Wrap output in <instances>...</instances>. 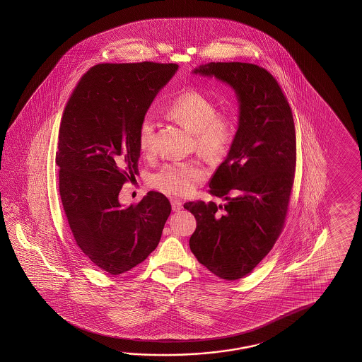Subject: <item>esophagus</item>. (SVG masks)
Segmentation results:
<instances>
[{
    "mask_svg": "<svg viewBox=\"0 0 362 362\" xmlns=\"http://www.w3.org/2000/svg\"><path fill=\"white\" fill-rule=\"evenodd\" d=\"M170 204H172L173 212H178V211L182 209V202H181V200L172 199L170 200Z\"/></svg>",
    "mask_w": 362,
    "mask_h": 362,
    "instance_id": "obj_1",
    "label": "esophagus"
}]
</instances>
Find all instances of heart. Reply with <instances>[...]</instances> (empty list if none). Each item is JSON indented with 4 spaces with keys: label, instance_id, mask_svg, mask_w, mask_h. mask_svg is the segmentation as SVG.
I'll return each instance as SVG.
<instances>
[{
    "label": "heart",
    "instance_id": "1",
    "mask_svg": "<svg viewBox=\"0 0 362 362\" xmlns=\"http://www.w3.org/2000/svg\"><path fill=\"white\" fill-rule=\"evenodd\" d=\"M168 115L194 133L195 145L208 158L225 154L237 133V117L231 112L217 111V103L206 93L198 89H186L170 100ZM154 117L146 114L139 127V147L141 153L154 151ZM206 168L198 160L168 163L151 176L156 190L185 197L197 189L206 178Z\"/></svg>",
    "mask_w": 362,
    "mask_h": 362
}]
</instances>
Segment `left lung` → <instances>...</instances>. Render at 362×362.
Returning a JSON list of instances; mask_svg holds the SVG:
<instances>
[{
    "mask_svg": "<svg viewBox=\"0 0 362 362\" xmlns=\"http://www.w3.org/2000/svg\"><path fill=\"white\" fill-rule=\"evenodd\" d=\"M194 72L223 80L238 95V131L208 190L225 203L184 204L197 220L189 242L197 260L235 281L257 267L284 230L296 168L293 110L276 77L257 64L211 62Z\"/></svg>",
    "mask_w": 362,
    "mask_h": 362,
    "instance_id": "left-lung-1",
    "label": "left lung"
}]
</instances>
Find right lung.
Returning <instances> with one entry per match:
<instances>
[{
	"label": "right lung",
	"instance_id": "right-lung-1",
	"mask_svg": "<svg viewBox=\"0 0 362 362\" xmlns=\"http://www.w3.org/2000/svg\"><path fill=\"white\" fill-rule=\"evenodd\" d=\"M175 63H100L78 80L62 114L59 194L77 246L111 276L154 251L170 214L162 192L122 207L119 192L139 173L141 119L175 75Z\"/></svg>",
	"mask_w": 362,
	"mask_h": 362
}]
</instances>
